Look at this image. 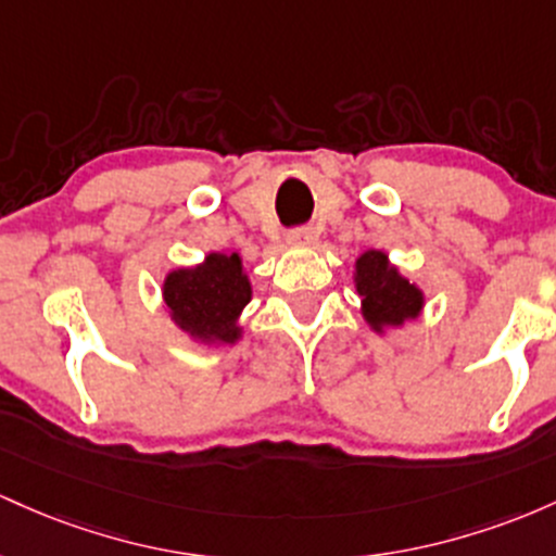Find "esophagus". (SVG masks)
<instances>
[{
  "mask_svg": "<svg viewBox=\"0 0 556 556\" xmlns=\"http://www.w3.org/2000/svg\"><path fill=\"white\" fill-rule=\"evenodd\" d=\"M317 241V230L312 226H299L289 230V244L294 247H312Z\"/></svg>",
  "mask_w": 556,
  "mask_h": 556,
  "instance_id": "obj_1",
  "label": "esophagus"
}]
</instances>
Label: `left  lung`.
Wrapping results in <instances>:
<instances>
[{
    "label": "left lung",
    "instance_id": "1",
    "mask_svg": "<svg viewBox=\"0 0 556 556\" xmlns=\"http://www.w3.org/2000/svg\"><path fill=\"white\" fill-rule=\"evenodd\" d=\"M354 286L362 296V315L376 333L415 320L426 304L422 291L409 283L378 249H370L357 260Z\"/></svg>",
    "mask_w": 556,
    "mask_h": 556
}]
</instances>
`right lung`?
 Returning a JSON list of instances; mask_svg holds the SVG:
<instances>
[{
  "mask_svg": "<svg viewBox=\"0 0 556 556\" xmlns=\"http://www.w3.org/2000/svg\"><path fill=\"white\" fill-rule=\"evenodd\" d=\"M162 299L170 320L204 344H236L239 315L252 299V283L239 254L210 252L202 265L167 273Z\"/></svg>",
  "mask_w": 556,
  "mask_h": 556,
  "instance_id": "add662e5",
  "label": "right lung"
}]
</instances>
